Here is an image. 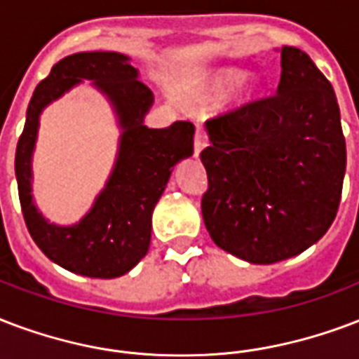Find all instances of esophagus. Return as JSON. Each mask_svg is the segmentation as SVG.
I'll return each instance as SVG.
<instances>
[{"label":"esophagus","instance_id":"34e87169","mask_svg":"<svg viewBox=\"0 0 359 359\" xmlns=\"http://www.w3.org/2000/svg\"><path fill=\"white\" fill-rule=\"evenodd\" d=\"M209 143V137H207V131H205L203 126H198L196 130V137H194V156H199V152L207 147Z\"/></svg>","mask_w":359,"mask_h":359}]
</instances>
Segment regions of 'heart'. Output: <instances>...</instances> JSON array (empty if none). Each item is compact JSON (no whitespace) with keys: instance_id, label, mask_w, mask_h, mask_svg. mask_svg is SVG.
I'll return each mask as SVG.
<instances>
[{"instance_id":"obj_1","label":"heart","mask_w":359,"mask_h":359,"mask_svg":"<svg viewBox=\"0 0 359 359\" xmlns=\"http://www.w3.org/2000/svg\"><path fill=\"white\" fill-rule=\"evenodd\" d=\"M241 79V73L237 69H220L216 71L215 75L210 76L209 82H207V94L209 95H224L226 92L233 88L237 81ZM252 92V82H243L241 86V94L248 95Z\"/></svg>"}]
</instances>
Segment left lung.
<instances>
[{
	"label": "left lung",
	"instance_id": "8db88e82",
	"mask_svg": "<svg viewBox=\"0 0 359 359\" xmlns=\"http://www.w3.org/2000/svg\"><path fill=\"white\" fill-rule=\"evenodd\" d=\"M275 95L207 120L201 199L216 246L250 264L297 256L335 220L346 171L337 97L295 46L280 50Z\"/></svg>",
	"mask_w": 359,
	"mask_h": 359
}]
</instances>
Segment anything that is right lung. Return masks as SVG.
<instances>
[{
    "instance_id": "right-lung-1",
    "label": "right lung",
    "mask_w": 359,
    "mask_h": 359,
    "mask_svg": "<svg viewBox=\"0 0 359 359\" xmlns=\"http://www.w3.org/2000/svg\"><path fill=\"white\" fill-rule=\"evenodd\" d=\"M82 78L94 80L111 100L125 133L114 175L93 210L75 226L58 229L46 223L31 201V152L40 111ZM152 101V90L137 79L135 67L118 52L71 54L52 67L32 95L15 158L22 215L46 258L71 273L120 277L149 252L152 210L175 165L194 154L196 131L186 120L163 130L147 128L143 118Z\"/></svg>"
}]
</instances>
